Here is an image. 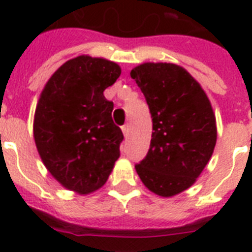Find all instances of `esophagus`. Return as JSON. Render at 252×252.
Here are the masks:
<instances>
[{
  "instance_id": "obj_1",
  "label": "esophagus",
  "mask_w": 252,
  "mask_h": 252,
  "mask_svg": "<svg viewBox=\"0 0 252 252\" xmlns=\"http://www.w3.org/2000/svg\"><path fill=\"white\" fill-rule=\"evenodd\" d=\"M122 129H123V133H124V136H128L129 134V124H126V126H122Z\"/></svg>"
}]
</instances>
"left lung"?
<instances>
[{
	"label": "left lung",
	"mask_w": 252,
	"mask_h": 252,
	"mask_svg": "<svg viewBox=\"0 0 252 252\" xmlns=\"http://www.w3.org/2000/svg\"><path fill=\"white\" fill-rule=\"evenodd\" d=\"M130 77L153 122L148 154L134 167L150 191L170 197L191 187L211 159L217 140L215 114L199 82L182 66L145 63Z\"/></svg>",
	"instance_id": "1"
}]
</instances>
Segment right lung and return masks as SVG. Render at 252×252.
<instances>
[{
  "mask_svg": "<svg viewBox=\"0 0 252 252\" xmlns=\"http://www.w3.org/2000/svg\"><path fill=\"white\" fill-rule=\"evenodd\" d=\"M122 69L104 59L78 56L61 65L41 91L33 119L37 152L55 179L87 195L106 183L120 156L123 132L103 91Z\"/></svg>",
  "mask_w": 252,
  "mask_h": 252,
  "instance_id": "right-lung-1",
  "label": "right lung"
}]
</instances>
